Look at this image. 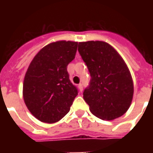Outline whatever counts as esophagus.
Instances as JSON below:
<instances>
[{"label": "esophagus", "instance_id": "obj_1", "mask_svg": "<svg viewBox=\"0 0 153 153\" xmlns=\"http://www.w3.org/2000/svg\"><path fill=\"white\" fill-rule=\"evenodd\" d=\"M79 91H81V92L83 91V86H82V83L79 84Z\"/></svg>", "mask_w": 153, "mask_h": 153}]
</instances>
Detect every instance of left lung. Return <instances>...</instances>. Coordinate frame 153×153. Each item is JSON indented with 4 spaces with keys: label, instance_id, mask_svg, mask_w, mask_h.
Instances as JSON below:
<instances>
[{
    "label": "left lung",
    "instance_id": "left-lung-1",
    "mask_svg": "<svg viewBox=\"0 0 153 153\" xmlns=\"http://www.w3.org/2000/svg\"><path fill=\"white\" fill-rule=\"evenodd\" d=\"M78 51L91 77L83 92L91 113L106 121L122 116L130 106L133 95L132 77L123 59L102 41L79 43Z\"/></svg>",
    "mask_w": 153,
    "mask_h": 153
}]
</instances>
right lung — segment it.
<instances>
[{
    "mask_svg": "<svg viewBox=\"0 0 153 153\" xmlns=\"http://www.w3.org/2000/svg\"><path fill=\"white\" fill-rule=\"evenodd\" d=\"M77 47V42L51 43L38 52L27 68L23 86L24 100L32 115L42 122L61 120L78 95V88L67 72Z\"/></svg>",
    "mask_w": 153,
    "mask_h": 153,
    "instance_id": "1",
    "label": "right lung"
}]
</instances>
